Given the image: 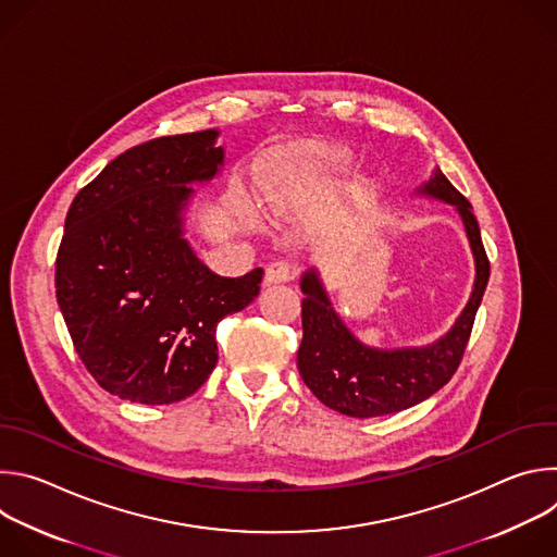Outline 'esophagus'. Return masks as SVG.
Listing matches in <instances>:
<instances>
[{"label": "esophagus", "mask_w": 557, "mask_h": 557, "mask_svg": "<svg viewBox=\"0 0 557 557\" xmlns=\"http://www.w3.org/2000/svg\"><path fill=\"white\" fill-rule=\"evenodd\" d=\"M295 277V271L288 262H273L267 267V273H264V284H286Z\"/></svg>", "instance_id": "esophagus-1"}]
</instances>
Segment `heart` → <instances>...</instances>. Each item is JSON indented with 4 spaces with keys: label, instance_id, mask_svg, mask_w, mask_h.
I'll return each instance as SVG.
<instances>
[{
    "label": "heart",
    "instance_id": "1",
    "mask_svg": "<svg viewBox=\"0 0 557 557\" xmlns=\"http://www.w3.org/2000/svg\"><path fill=\"white\" fill-rule=\"evenodd\" d=\"M352 158L339 149H310L273 163L260 178V209L273 222H286L331 194L350 172ZM245 222L253 226L249 211Z\"/></svg>",
    "mask_w": 557,
    "mask_h": 557
}]
</instances>
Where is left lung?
I'll return each mask as SVG.
<instances>
[{
  "instance_id": "1",
  "label": "left lung",
  "mask_w": 557,
  "mask_h": 557,
  "mask_svg": "<svg viewBox=\"0 0 557 557\" xmlns=\"http://www.w3.org/2000/svg\"><path fill=\"white\" fill-rule=\"evenodd\" d=\"M414 194L443 200L458 211L475 267L471 295L443 337L425 346H368L352 335L335 310L320 271L310 269L299 280V288L306 295L301 301L304 337L297 350L299 374L317 399L346 417L394 414L438 392L462 359L475 310L490 282V260L467 198L456 191L438 168Z\"/></svg>"
}]
</instances>
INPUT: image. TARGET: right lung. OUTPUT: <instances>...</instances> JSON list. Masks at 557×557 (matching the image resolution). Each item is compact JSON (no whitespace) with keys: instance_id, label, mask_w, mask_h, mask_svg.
I'll return each instance as SVG.
<instances>
[{"instance_id":"right-lung-1","label":"right lung","mask_w":557,"mask_h":557,"mask_svg":"<svg viewBox=\"0 0 557 557\" xmlns=\"http://www.w3.org/2000/svg\"><path fill=\"white\" fill-rule=\"evenodd\" d=\"M220 132L127 149L70 205L57 253V301L97 383L145 406L191 396L218 363L215 326L247 308L264 271L220 277L185 237L194 185L224 168Z\"/></svg>"}]
</instances>
